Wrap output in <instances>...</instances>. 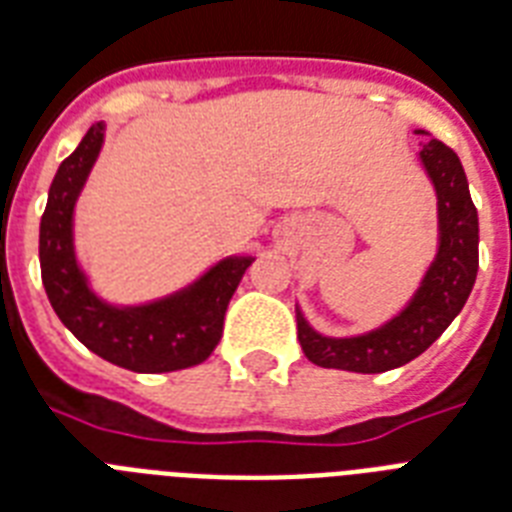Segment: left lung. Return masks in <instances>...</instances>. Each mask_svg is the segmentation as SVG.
<instances>
[{"label": "left lung", "mask_w": 512, "mask_h": 512, "mask_svg": "<svg viewBox=\"0 0 512 512\" xmlns=\"http://www.w3.org/2000/svg\"><path fill=\"white\" fill-rule=\"evenodd\" d=\"M421 162L439 198V253L403 314L377 332L348 340L316 335L298 314V340L306 358L324 369L379 374L413 361L466 306L479 269V214L468 193L458 154L437 138L424 141Z\"/></svg>", "instance_id": "obj_1"}]
</instances>
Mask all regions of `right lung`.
Listing matches in <instances>:
<instances>
[{
    "instance_id": "obj_1",
    "label": "right lung",
    "mask_w": 512,
    "mask_h": 512,
    "mask_svg": "<svg viewBox=\"0 0 512 512\" xmlns=\"http://www.w3.org/2000/svg\"><path fill=\"white\" fill-rule=\"evenodd\" d=\"M104 125L96 122L78 149L59 164L49 188L38 259L49 303L70 332L104 361L138 371L162 374L196 366L217 348L225 311L251 259H227L183 293L159 303L112 308L86 285L73 253V206L99 156Z\"/></svg>"
}]
</instances>
